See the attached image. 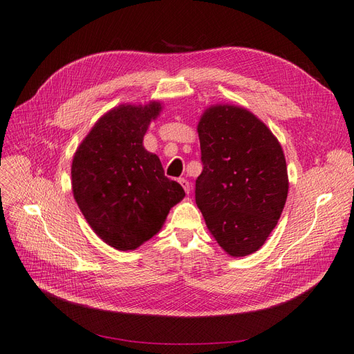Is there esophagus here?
Returning <instances> with one entry per match:
<instances>
[{
	"instance_id": "obj_1",
	"label": "esophagus",
	"mask_w": 354,
	"mask_h": 354,
	"mask_svg": "<svg viewBox=\"0 0 354 354\" xmlns=\"http://www.w3.org/2000/svg\"><path fill=\"white\" fill-rule=\"evenodd\" d=\"M180 181V185H181V187L185 189V192L189 194L190 193V183L186 180V178H180L178 180Z\"/></svg>"
}]
</instances>
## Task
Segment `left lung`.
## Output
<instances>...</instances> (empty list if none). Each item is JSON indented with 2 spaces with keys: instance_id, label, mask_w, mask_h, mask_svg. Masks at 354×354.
<instances>
[{
  "instance_id": "1",
  "label": "left lung",
  "mask_w": 354,
  "mask_h": 354,
  "mask_svg": "<svg viewBox=\"0 0 354 354\" xmlns=\"http://www.w3.org/2000/svg\"><path fill=\"white\" fill-rule=\"evenodd\" d=\"M203 171L196 205L224 252L259 250L283 214L288 193L286 156L274 133L248 108L215 104L198 123Z\"/></svg>"
}]
</instances>
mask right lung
<instances>
[{
    "mask_svg": "<svg viewBox=\"0 0 354 354\" xmlns=\"http://www.w3.org/2000/svg\"><path fill=\"white\" fill-rule=\"evenodd\" d=\"M161 111L160 101L111 108L73 156V196L95 234L117 250H135L160 233L169 209L186 196L143 146Z\"/></svg>",
    "mask_w": 354,
    "mask_h": 354,
    "instance_id": "obj_1",
    "label": "right lung"
}]
</instances>
